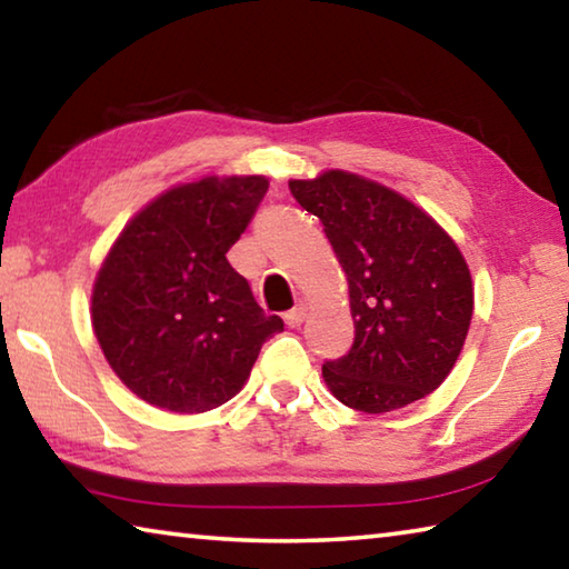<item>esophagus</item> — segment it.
Wrapping results in <instances>:
<instances>
[{
  "instance_id": "esophagus-1",
  "label": "esophagus",
  "mask_w": 569,
  "mask_h": 569,
  "mask_svg": "<svg viewBox=\"0 0 569 569\" xmlns=\"http://www.w3.org/2000/svg\"><path fill=\"white\" fill-rule=\"evenodd\" d=\"M303 319H306V306L303 303H296L291 311H286V316H283L288 329H298V326L303 323Z\"/></svg>"
}]
</instances>
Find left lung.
Masks as SVG:
<instances>
[{"label":"left lung","mask_w":569,"mask_h":569,"mask_svg":"<svg viewBox=\"0 0 569 569\" xmlns=\"http://www.w3.org/2000/svg\"><path fill=\"white\" fill-rule=\"evenodd\" d=\"M288 188L323 223L349 281L356 331L349 353L323 363L331 393L363 413L423 399L455 369L475 311L457 243L411 200L353 172Z\"/></svg>","instance_id":"8db88e82"}]
</instances>
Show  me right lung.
I'll use <instances>...</instances> for the list:
<instances>
[{"instance_id":"right-lung-1","label":"right lung","mask_w":569,"mask_h":569,"mask_svg":"<svg viewBox=\"0 0 569 569\" xmlns=\"http://www.w3.org/2000/svg\"><path fill=\"white\" fill-rule=\"evenodd\" d=\"M266 192L263 176L186 182L114 240L94 281L92 329L134 397L176 413L216 409L283 331L226 258Z\"/></svg>"}]
</instances>
